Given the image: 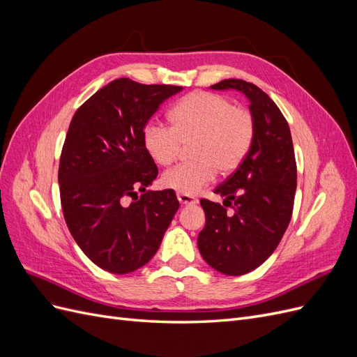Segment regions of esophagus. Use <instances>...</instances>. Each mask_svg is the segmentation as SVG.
<instances>
[{
  "instance_id": "34e87169",
  "label": "esophagus",
  "mask_w": 357,
  "mask_h": 357,
  "mask_svg": "<svg viewBox=\"0 0 357 357\" xmlns=\"http://www.w3.org/2000/svg\"><path fill=\"white\" fill-rule=\"evenodd\" d=\"M181 205H195L198 204V199L192 195H185V193H178L177 195Z\"/></svg>"
}]
</instances>
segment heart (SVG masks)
Here are the masks:
<instances>
[{
	"mask_svg": "<svg viewBox=\"0 0 357 357\" xmlns=\"http://www.w3.org/2000/svg\"><path fill=\"white\" fill-rule=\"evenodd\" d=\"M171 128L150 122L143 129V146L158 165L177 159L181 144L190 146L192 162L176 165L160 177L162 186L185 195H195L218 174L238 168L255 139L252 113L222 95L192 92L172 105Z\"/></svg>",
	"mask_w": 357,
	"mask_h": 357,
	"instance_id": "obj_1",
	"label": "heart"
}]
</instances>
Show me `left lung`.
Listing matches in <instances>:
<instances>
[{
  "instance_id": "8db88e82",
  "label": "left lung",
  "mask_w": 357,
  "mask_h": 357,
  "mask_svg": "<svg viewBox=\"0 0 357 357\" xmlns=\"http://www.w3.org/2000/svg\"><path fill=\"white\" fill-rule=\"evenodd\" d=\"M210 88L244 93L255 119V139L243 164L214 190L234 213L201 199L205 226L198 248L215 271L243 275L273 255L289 226L296 192L294 143L284 116L256 84L226 79Z\"/></svg>"
}]
</instances>
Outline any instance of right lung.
Here are the masks:
<instances>
[{
  "label": "right lung",
  "instance_id": "add662e5",
  "mask_svg": "<svg viewBox=\"0 0 357 357\" xmlns=\"http://www.w3.org/2000/svg\"><path fill=\"white\" fill-rule=\"evenodd\" d=\"M181 89L117 79L73 116L58 174L62 211L82 252L104 271L128 274L146 265L180 207L174 190H147L158 167L143 129Z\"/></svg>",
  "mask_w": 357,
  "mask_h": 357
}]
</instances>
